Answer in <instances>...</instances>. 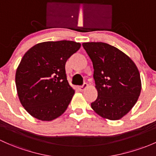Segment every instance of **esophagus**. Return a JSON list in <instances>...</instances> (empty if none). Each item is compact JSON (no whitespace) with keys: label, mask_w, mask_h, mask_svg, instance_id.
Here are the masks:
<instances>
[{"label":"esophagus","mask_w":156,"mask_h":156,"mask_svg":"<svg viewBox=\"0 0 156 156\" xmlns=\"http://www.w3.org/2000/svg\"><path fill=\"white\" fill-rule=\"evenodd\" d=\"M87 87V83H83V84L81 85V86L78 87V90H79L80 91H83V90H84L85 88Z\"/></svg>","instance_id":"esophagus-1"}]
</instances>
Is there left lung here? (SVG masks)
Wrapping results in <instances>:
<instances>
[{
    "instance_id": "obj_1",
    "label": "left lung",
    "mask_w": 156,
    "mask_h": 156,
    "mask_svg": "<svg viewBox=\"0 0 156 156\" xmlns=\"http://www.w3.org/2000/svg\"><path fill=\"white\" fill-rule=\"evenodd\" d=\"M93 63L98 96L91 107L101 117L117 120L137 102L141 90L140 76L129 56L105 42H84Z\"/></svg>"
}]
</instances>
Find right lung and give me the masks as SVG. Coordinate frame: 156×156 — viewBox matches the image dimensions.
<instances>
[{"label": "right lung", "mask_w": 156, "mask_h": 156, "mask_svg": "<svg viewBox=\"0 0 156 156\" xmlns=\"http://www.w3.org/2000/svg\"><path fill=\"white\" fill-rule=\"evenodd\" d=\"M80 48L74 41H50L24 54L16 70V85L22 106L31 116L51 121L65 112L75 93L67 81L66 62Z\"/></svg>", "instance_id": "add662e5"}]
</instances>
